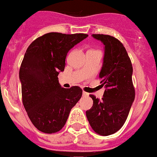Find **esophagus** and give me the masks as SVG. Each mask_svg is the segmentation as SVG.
Returning a JSON list of instances; mask_svg holds the SVG:
<instances>
[{
	"mask_svg": "<svg viewBox=\"0 0 157 157\" xmlns=\"http://www.w3.org/2000/svg\"><path fill=\"white\" fill-rule=\"evenodd\" d=\"M89 93H86V92H84V91H83V96H84V97H87V96H89Z\"/></svg>",
	"mask_w": 157,
	"mask_h": 157,
	"instance_id": "34e87169",
	"label": "esophagus"
}]
</instances>
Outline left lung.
<instances>
[{
	"label": "left lung",
	"instance_id": "8db88e82",
	"mask_svg": "<svg viewBox=\"0 0 157 157\" xmlns=\"http://www.w3.org/2000/svg\"><path fill=\"white\" fill-rule=\"evenodd\" d=\"M105 45L101 78L105 86L101 101L90 94L93 105L86 117L95 133L107 136L123 127L134 101L133 67L125 47L117 39L105 34H92Z\"/></svg>",
	"mask_w": 157,
	"mask_h": 157
}]
</instances>
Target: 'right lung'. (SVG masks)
<instances>
[{"label": "right lung", "instance_id": "right-lung-1", "mask_svg": "<svg viewBox=\"0 0 157 157\" xmlns=\"http://www.w3.org/2000/svg\"><path fill=\"white\" fill-rule=\"evenodd\" d=\"M87 37L48 33L33 41L25 52L19 70L23 104L34 126L43 133L62 129L82 96L78 86L62 87L57 76L64 71L68 52Z\"/></svg>", "mask_w": 157, "mask_h": 157}]
</instances>
